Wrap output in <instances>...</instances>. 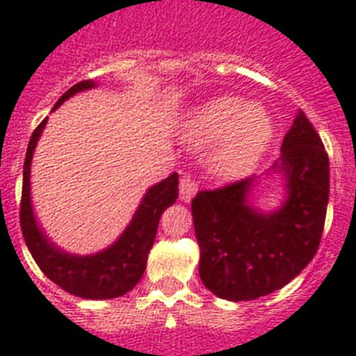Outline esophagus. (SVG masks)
I'll return each instance as SVG.
<instances>
[{"label":"esophagus","instance_id":"obj_1","mask_svg":"<svg viewBox=\"0 0 356 356\" xmlns=\"http://www.w3.org/2000/svg\"><path fill=\"white\" fill-rule=\"evenodd\" d=\"M198 186L190 175H182L181 184H179V193H181V200L186 202V204H190L193 200V197L197 195Z\"/></svg>","mask_w":356,"mask_h":356}]
</instances>
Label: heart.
<instances>
[{"label": "heart", "instance_id": "heart-1", "mask_svg": "<svg viewBox=\"0 0 356 356\" xmlns=\"http://www.w3.org/2000/svg\"><path fill=\"white\" fill-rule=\"evenodd\" d=\"M179 136L193 150H206L216 143L211 154L214 174L236 179L248 174L270 149L273 120L259 104L222 95L202 102L186 115Z\"/></svg>", "mask_w": 356, "mask_h": 356}]
</instances>
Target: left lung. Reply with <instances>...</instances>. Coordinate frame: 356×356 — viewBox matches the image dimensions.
<instances>
[{"mask_svg":"<svg viewBox=\"0 0 356 356\" xmlns=\"http://www.w3.org/2000/svg\"><path fill=\"white\" fill-rule=\"evenodd\" d=\"M273 178L281 182L282 198L273 210H262L254 206V193ZM328 193V156L300 110L270 170L222 190L200 191L191 202L202 284L229 302H250L282 289L318 252Z\"/></svg>","mask_w":356,"mask_h":356,"instance_id":"obj_1","label":"left lung"}]
</instances>
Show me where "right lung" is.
I'll use <instances>...</instances> for the list:
<instances>
[{"label":"right lung","mask_w":356,"mask_h":356,"mask_svg":"<svg viewBox=\"0 0 356 356\" xmlns=\"http://www.w3.org/2000/svg\"><path fill=\"white\" fill-rule=\"evenodd\" d=\"M97 86L99 83L94 79L70 86L54 104L53 111L58 110L67 99ZM46 124L47 118H44L31 134L22 172L21 229L28 250L42 273L67 293L85 300H110L122 296L129 293L145 273L147 259L154 245L159 218L166 207L175 204L179 197V175L172 174L165 181L150 186L143 193L131 222L110 246L88 255L67 252L60 248L38 223L31 202V163Z\"/></svg>","instance_id":"add662e5"}]
</instances>
